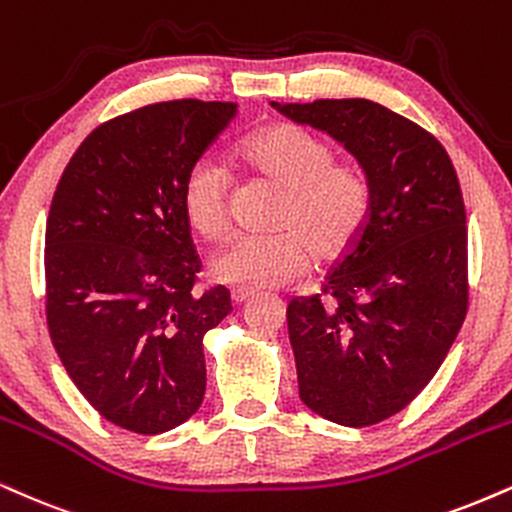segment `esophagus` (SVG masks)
I'll use <instances>...</instances> for the list:
<instances>
[{
  "instance_id": "esophagus-1",
  "label": "esophagus",
  "mask_w": 512,
  "mask_h": 512,
  "mask_svg": "<svg viewBox=\"0 0 512 512\" xmlns=\"http://www.w3.org/2000/svg\"><path fill=\"white\" fill-rule=\"evenodd\" d=\"M252 295H255V291H252V288H233L231 291V300L236 305H243L245 300H250Z\"/></svg>"
}]
</instances>
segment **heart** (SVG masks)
I'll return each instance as SVG.
<instances>
[{"mask_svg": "<svg viewBox=\"0 0 512 512\" xmlns=\"http://www.w3.org/2000/svg\"><path fill=\"white\" fill-rule=\"evenodd\" d=\"M240 164L283 190L274 236H240L214 255L212 276L240 288H279L300 279L319 260L346 252L365 226L372 188L362 169L336 162L326 140L298 126L264 128L240 147ZM181 207L190 229L207 240L231 229V181L219 164L202 159L188 171Z\"/></svg>", "mask_w": 512, "mask_h": 512, "instance_id": "obj_1", "label": "heart"}]
</instances>
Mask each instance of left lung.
<instances>
[{
	"mask_svg": "<svg viewBox=\"0 0 512 512\" xmlns=\"http://www.w3.org/2000/svg\"><path fill=\"white\" fill-rule=\"evenodd\" d=\"M329 133L372 188L360 236L322 291L288 303L300 400L324 420L369 427L432 381L467 315L465 205L451 157L377 102H272Z\"/></svg>",
	"mask_w": 512,
	"mask_h": 512,
	"instance_id": "8db88e82",
	"label": "left lung"
}]
</instances>
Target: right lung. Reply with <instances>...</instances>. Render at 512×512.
Returning <instances> with one entry per match:
<instances>
[{"label": "right lung", "instance_id": "1", "mask_svg": "<svg viewBox=\"0 0 512 512\" xmlns=\"http://www.w3.org/2000/svg\"><path fill=\"white\" fill-rule=\"evenodd\" d=\"M236 114V102L174 100L116 116L52 197L49 336L85 400L128 432H169L205 398L202 338L233 307L224 286L193 293L202 264L181 190Z\"/></svg>", "mask_w": 512, "mask_h": 512}]
</instances>
